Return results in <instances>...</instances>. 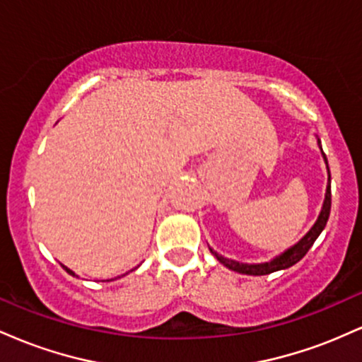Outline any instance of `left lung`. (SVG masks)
<instances>
[{
    "mask_svg": "<svg viewBox=\"0 0 362 362\" xmlns=\"http://www.w3.org/2000/svg\"><path fill=\"white\" fill-rule=\"evenodd\" d=\"M318 146L322 149V144H320L318 139ZM323 160H325L327 165V172H328V182H327V190H325V199H323L322 204V211H320L317 221H315L313 226L310 228V231L306 233L298 243H294L293 247H289L288 250H284L279 255H276L274 259L269 262H262V264H243V262L233 260V259H226V257L219 255L218 252H214L213 248L209 247V250L213 255L218 259L224 267H228L230 271H235L238 274H247V276H267V274L277 272V271H284V269H289L291 265L298 264L303 257L306 255V252L310 250L311 245L315 243V240L318 238L320 233L323 231L325 224L328 221V216H330V206H332V192H330V170H328V161L325 153L322 151Z\"/></svg>",
    "mask_w": 362,
    "mask_h": 362,
    "instance_id": "left-lung-1",
    "label": "left lung"
}]
</instances>
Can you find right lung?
I'll return each mask as SVG.
<instances>
[{"mask_svg": "<svg viewBox=\"0 0 362 362\" xmlns=\"http://www.w3.org/2000/svg\"><path fill=\"white\" fill-rule=\"evenodd\" d=\"M62 267L66 269V272H68V274H71V276H76V274H74V272L71 271V269H68V267H66V265H62ZM76 277H78V276H76Z\"/></svg>", "mask_w": 362, "mask_h": 362, "instance_id": "add662e5", "label": "right lung"}]
</instances>
